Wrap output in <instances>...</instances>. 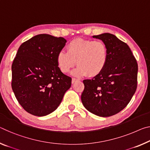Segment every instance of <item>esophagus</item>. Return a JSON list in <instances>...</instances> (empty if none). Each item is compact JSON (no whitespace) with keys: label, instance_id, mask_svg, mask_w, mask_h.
<instances>
[{"label":"esophagus","instance_id":"34e87169","mask_svg":"<svg viewBox=\"0 0 150 150\" xmlns=\"http://www.w3.org/2000/svg\"><path fill=\"white\" fill-rule=\"evenodd\" d=\"M78 81V79H75V78H72V83H75V81Z\"/></svg>","mask_w":150,"mask_h":150}]
</instances>
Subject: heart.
<instances>
[{
    "mask_svg": "<svg viewBox=\"0 0 150 150\" xmlns=\"http://www.w3.org/2000/svg\"><path fill=\"white\" fill-rule=\"evenodd\" d=\"M67 51H59L57 57V65L63 73H68L77 64L73 75L93 77L100 74L108 63V47L101 41L77 39L68 44Z\"/></svg>",
    "mask_w": 150,
    "mask_h": 150,
    "instance_id": "1",
    "label": "heart"
}]
</instances>
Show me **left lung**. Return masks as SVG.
I'll return each mask as SVG.
<instances>
[{"label": "left lung", "mask_w": 150, "mask_h": 150, "mask_svg": "<svg viewBox=\"0 0 150 150\" xmlns=\"http://www.w3.org/2000/svg\"><path fill=\"white\" fill-rule=\"evenodd\" d=\"M105 42L108 61L100 74L83 80V105L100 117H109L123 110L137 87L138 66L129 46L110 33L95 35Z\"/></svg>", "instance_id": "left-lung-1"}]
</instances>
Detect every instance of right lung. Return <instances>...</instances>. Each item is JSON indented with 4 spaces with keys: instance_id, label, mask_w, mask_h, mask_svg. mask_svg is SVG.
<instances>
[{
    "instance_id": "add662e5",
    "label": "right lung",
    "mask_w": 150,
    "mask_h": 150,
    "mask_svg": "<svg viewBox=\"0 0 150 150\" xmlns=\"http://www.w3.org/2000/svg\"><path fill=\"white\" fill-rule=\"evenodd\" d=\"M66 42L63 37L40 34L18 48L12 64L11 86L20 105L33 115L54 111L71 86V78L61 72L57 62Z\"/></svg>"
}]
</instances>
